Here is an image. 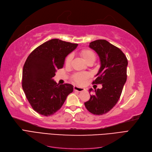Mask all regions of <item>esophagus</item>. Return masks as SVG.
<instances>
[{"label": "esophagus", "instance_id": "esophagus-1", "mask_svg": "<svg viewBox=\"0 0 152 152\" xmlns=\"http://www.w3.org/2000/svg\"><path fill=\"white\" fill-rule=\"evenodd\" d=\"M73 89H74V91H77V92H82V91H85L84 88H82V87H79L76 86L73 87Z\"/></svg>", "mask_w": 152, "mask_h": 152}]
</instances>
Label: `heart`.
I'll return each instance as SVG.
<instances>
[{"instance_id": "b5f03b06", "label": "heart", "mask_w": 152, "mask_h": 152, "mask_svg": "<svg viewBox=\"0 0 152 152\" xmlns=\"http://www.w3.org/2000/svg\"><path fill=\"white\" fill-rule=\"evenodd\" d=\"M80 54L83 58L84 60L87 63L91 60H95V54L90 49H83L80 52ZM73 59V55L70 54L65 59V64L66 65H70ZM91 75L87 73H77L73 76V80L77 84L79 85H84L85 84L87 80L89 79Z\"/></svg>"}]
</instances>
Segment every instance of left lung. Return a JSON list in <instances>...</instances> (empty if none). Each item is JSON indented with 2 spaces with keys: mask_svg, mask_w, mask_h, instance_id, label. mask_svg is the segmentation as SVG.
I'll list each match as a JSON object with an SVG mask.
<instances>
[{
  "mask_svg": "<svg viewBox=\"0 0 152 152\" xmlns=\"http://www.w3.org/2000/svg\"><path fill=\"white\" fill-rule=\"evenodd\" d=\"M99 57L101 66L93 84H102L84 103L89 112L103 115L111 110L121 97L127 80V59L122 50L106 40H96L89 44ZM93 89H89V93Z\"/></svg>",
  "mask_w": 152,
  "mask_h": 152,
  "instance_id": "left-lung-1",
  "label": "left lung"
}]
</instances>
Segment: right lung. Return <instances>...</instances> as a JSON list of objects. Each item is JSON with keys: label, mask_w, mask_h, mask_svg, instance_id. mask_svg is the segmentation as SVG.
I'll return each instance as SVG.
<instances>
[{"label": "right lung", "mask_w": 152, "mask_h": 152, "mask_svg": "<svg viewBox=\"0 0 152 152\" xmlns=\"http://www.w3.org/2000/svg\"><path fill=\"white\" fill-rule=\"evenodd\" d=\"M77 45L54 39L39 45L27 58L23 69L22 87L32 108L42 115L56 113L73 92L72 85H59L53 77Z\"/></svg>", "instance_id": "add662e5"}]
</instances>
